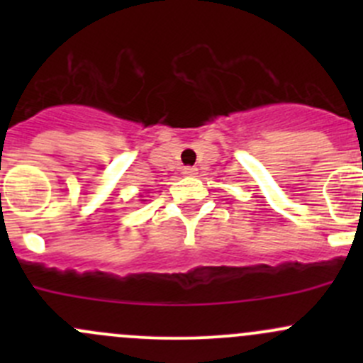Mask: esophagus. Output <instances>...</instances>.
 Here are the masks:
<instances>
[{
    "instance_id": "esophagus-1",
    "label": "esophagus",
    "mask_w": 363,
    "mask_h": 363,
    "mask_svg": "<svg viewBox=\"0 0 363 363\" xmlns=\"http://www.w3.org/2000/svg\"><path fill=\"white\" fill-rule=\"evenodd\" d=\"M182 174H184V175H195V174H196V168H193V167H186V168H184V172H182Z\"/></svg>"
}]
</instances>
